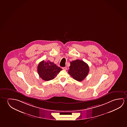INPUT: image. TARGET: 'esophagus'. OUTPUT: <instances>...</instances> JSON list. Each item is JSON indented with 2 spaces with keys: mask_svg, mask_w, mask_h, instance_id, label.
<instances>
[{
  "mask_svg": "<svg viewBox=\"0 0 127 127\" xmlns=\"http://www.w3.org/2000/svg\"><path fill=\"white\" fill-rule=\"evenodd\" d=\"M62 68H63V70H66L67 69V67H63Z\"/></svg>",
  "mask_w": 127,
  "mask_h": 127,
  "instance_id": "1",
  "label": "esophagus"
}]
</instances>
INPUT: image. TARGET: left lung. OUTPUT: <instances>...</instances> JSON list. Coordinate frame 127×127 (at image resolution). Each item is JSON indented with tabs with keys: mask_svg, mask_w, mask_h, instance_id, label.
Returning a JSON list of instances; mask_svg holds the SVG:
<instances>
[{
	"mask_svg": "<svg viewBox=\"0 0 127 127\" xmlns=\"http://www.w3.org/2000/svg\"><path fill=\"white\" fill-rule=\"evenodd\" d=\"M89 72L88 64L83 61L76 60L70 62L68 73L74 80L82 81L88 76Z\"/></svg>",
	"mask_w": 127,
	"mask_h": 127,
	"instance_id": "1",
	"label": "left lung"
}]
</instances>
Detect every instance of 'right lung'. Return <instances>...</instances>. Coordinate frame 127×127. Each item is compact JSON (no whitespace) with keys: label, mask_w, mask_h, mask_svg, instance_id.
I'll use <instances>...</instances> for the list:
<instances>
[{"label":"right lung","mask_w":127,"mask_h":127,"mask_svg":"<svg viewBox=\"0 0 127 127\" xmlns=\"http://www.w3.org/2000/svg\"><path fill=\"white\" fill-rule=\"evenodd\" d=\"M62 69L50 61H42L37 66V72L39 76L45 81L53 80Z\"/></svg>","instance_id":"1"}]
</instances>
